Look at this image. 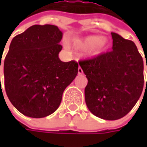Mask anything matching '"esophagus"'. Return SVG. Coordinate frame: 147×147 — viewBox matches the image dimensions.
<instances>
[{"mask_svg": "<svg viewBox=\"0 0 147 147\" xmlns=\"http://www.w3.org/2000/svg\"><path fill=\"white\" fill-rule=\"evenodd\" d=\"M78 74H83V71L80 67H78Z\"/></svg>", "mask_w": 147, "mask_h": 147, "instance_id": "obj_1", "label": "esophagus"}]
</instances>
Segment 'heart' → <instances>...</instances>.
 <instances>
[{
    "label": "heart",
    "mask_w": 147,
    "mask_h": 147,
    "mask_svg": "<svg viewBox=\"0 0 147 147\" xmlns=\"http://www.w3.org/2000/svg\"><path fill=\"white\" fill-rule=\"evenodd\" d=\"M75 47L79 51L85 52L90 57H96L104 52L109 46V41L105 37L99 35H89L78 39Z\"/></svg>",
    "instance_id": "obj_1"
}]
</instances>
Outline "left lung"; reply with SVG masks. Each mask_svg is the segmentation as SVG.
I'll use <instances>...</instances> for the list:
<instances>
[{
	"mask_svg": "<svg viewBox=\"0 0 147 147\" xmlns=\"http://www.w3.org/2000/svg\"><path fill=\"white\" fill-rule=\"evenodd\" d=\"M111 35L112 51L79 62L88 80L85 88L88 110L106 120L126 115L138 102L144 85L143 59L136 45L115 32Z\"/></svg>",
	"mask_w": 147,
	"mask_h": 147,
	"instance_id": "left-lung-1",
	"label": "left lung"
}]
</instances>
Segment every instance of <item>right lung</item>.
<instances>
[{
	"label": "right lung",
	"mask_w": 147,
	"mask_h": 147,
	"mask_svg": "<svg viewBox=\"0 0 147 147\" xmlns=\"http://www.w3.org/2000/svg\"><path fill=\"white\" fill-rule=\"evenodd\" d=\"M62 37L57 26L32 25L10 42L4 61L5 88L10 102L25 116L43 118L54 113L76 78L78 63L59 58Z\"/></svg>",
	"instance_id": "right-lung-1"
}]
</instances>
